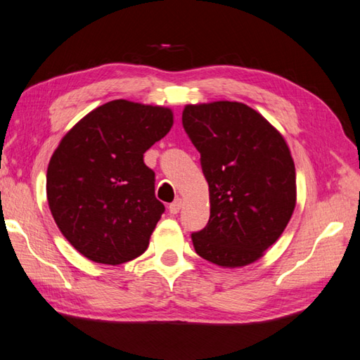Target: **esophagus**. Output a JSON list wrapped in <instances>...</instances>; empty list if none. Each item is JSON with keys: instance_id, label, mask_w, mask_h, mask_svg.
<instances>
[{"instance_id": "34e87169", "label": "esophagus", "mask_w": 360, "mask_h": 360, "mask_svg": "<svg viewBox=\"0 0 360 360\" xmlns=\"http://www.w3.org/2000/svg\"><path fill=\"white\" fill-rule=\"evenodd\" d=\"M181 210V199H175L171 205H169V212H171L172 214H177Z\"/></svg>"}]
</instances>
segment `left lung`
Wrapping results in <instances>:
<instances>
[{
  "mask_svg": "<svg viewBox=\"0 0 360 360\" xmlns=\"http://www.w3.org/2000/svg\"><path fill=\"white\" fill-rule=\"evenodd\" d=\"M181 122L210 189L208 224L191 235L195 252L224 268L259 260L296 205L295 162L285 139L238 101L186 105Z\"/></svg>",
  "mask_w": 360,
  "mask_h": 360,
  "instance_id": "left-lung-1",
  "label": "left lung"
}]
</instances>
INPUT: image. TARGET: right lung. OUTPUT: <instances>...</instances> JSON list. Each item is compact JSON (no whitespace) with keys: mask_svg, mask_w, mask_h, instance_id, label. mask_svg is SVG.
Returning <instances> with one entry per match:
<instances>
[{"mask_svg":"<svg viewBox=\"0 0 360 360\" xmlns=\"http://www.w3.org/2000/svg\"><path fill=\"white\" fill-rule=\"evenodd\" d=\"M174 124L169 108L112 100L59 142L46 171L58 227L86 259L120 264L146 252L165 205L144 153Z\"/></svg>","mask_w":360,"mask_h":360,"instance_id":"add662e5","label":"right lung"}]
</instances>
